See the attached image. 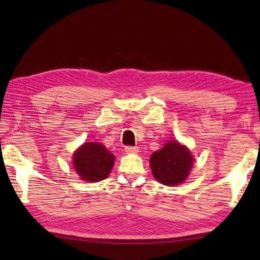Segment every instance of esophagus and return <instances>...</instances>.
<instances>
[{
	"label": "esophagus",
	"mask_w": 260,
	"mask_h": 260,
	"mask_svg": "<svg viewBox=\"0 0 260 260\" xmlns=\"http://www.w3.org/2000/svg\"><path fill=\"white\" fill-rule=\"evenodd\" d=\"M124 152L128 153V154H136V153L139 152V147H137V146H125Z\"/></svg>",
	"instance_id": "obj_1"
}]
</instances>
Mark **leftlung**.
<instances>
[{
  "label": "left lung",
  "instance_id": "8db88e82",
  "mask_svg": "<svg viewBox=\"0 0 260 260\" xmlns=\"http://www.w3.org/2000/svg\"><path fill=\"white\" fill-rule=\"evenodd\" d=\"M154 178L165 185L174 186L182 183L188 176L193 164V157L188 149L176 141L154 152L149 159Z\"/></svg>",
  "mask_w": 260,
  "mask_h": 260
}]
</instances>
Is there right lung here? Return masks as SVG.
<instances>
[{"label": "right lung", "instance_id": "obj_1", "mask_svg": "<svg viewBox=\"0 0 260 260\" xmlns=\"http://www.w3.org/2000/svg\"><path fill=\"white\" fill-rule=\"evenodd\" d=\"M115 162V156L96 142L84 143L74 154V166L82 180L98 182L108 177Z\"/></svg>", "mask_w": 260, "mask_h": 260}]
</instances>
